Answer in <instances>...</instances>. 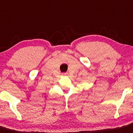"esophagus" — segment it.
I'll use <instances>...</instances> for the list:
<instances>
[{
  "mask_svg": "<svg viewBox=\"0 0 133 133\" xmlns=\"http://www.w3.org/2000/svg\"><path fill=\"white\" fill-rule=\"evenodd\" d=\"M62 75L63 76H68V73H62Z\"/></svg>",
  "mask_w": 133,
  "mask_h": 133,
  "instance_id": "obj_1",
  "label": "esophagus"
}]
</instances>
